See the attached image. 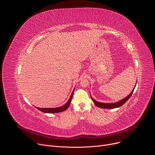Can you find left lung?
Masks as SVG:
<instances>
[{"mask_svg":"<svg viewBox=\"0 0 155 155\" xmlns=\"http://www.w3.org/2000/svg\"><path fill=\"white\" fill-rule=\"evenodd\" d=\"M134 88H135V86H134ZM134 88L133 89V90L131 91V93L127 97H126L123 99H122V100H121L120 101H118L117 102H115V103H102V102H100L96 101V100H94L92 97L91 96V98L93 100V101L94 103V104L97 107H98L99 108H118V107H120L122 106L130 98V97L131 96L132 94L133 93Z\"/></svg>","mask_w":155,"mask_h":155,"instance_id":"1","label":"left lung"}]
</instances>
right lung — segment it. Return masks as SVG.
Wrapping results in <instances>:
<instances>
[{
    "mask_svg": "<svg viewBox=\"0 0 155 155\" xmlns=\"http://www.w3.org/2000/svg\"><path fill=\"white\" fill-rule=\"evenodd\" d=\"M74 90H75V88H74ZM74 90H73L68 101L66 102L64 105H63L61 107H56V108H39V107H36V108L42 112L48 113V114H56V113H59V112H64L65 110H67L68 108V107H69V105L71 104V101L72 99V96L74 94Z\"/></svg>",
    "mask_w": 155,
    "mask_h": 155,
    "instance_id": "add662e5",
    "label": "right lung"
}]
</instances>
